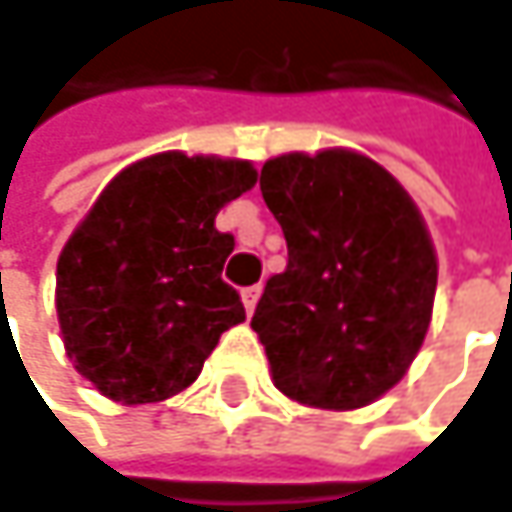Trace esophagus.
Returning a JSON list of instances; mask_svg holds the SVG:
<instances>
[{
    "instance_id": "esophagus-1",
    "label": "esophagus",
    "mask_w": 512,
    "mask_h": 512,
    "mask_svg": "<svg viewBox=\"0 0 512 512\" xmlns=\"http://www.w3.org/2000/svg\"><path fill=\"white\" fill-rule=\"evenodd\" d=\"M260 293H263V287H260V284H255V287H246V290H243V304H246V310H249V313H255Z\"/></svg>"
}]
</instances>
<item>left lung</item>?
<instances>
[{
    "mask_svg": "<svg viewBox=\"0 0 512 512\" xmlns=\"http://www.w3.org/2000/svg\"><path fill=\"white\" fill-rule=\"evenodd\" d=\"M287 269L266 281L252 328L284 395L354 410L401 381L431 322L437 257L404 187L375 161L328 149L263 163Z\"/></svg>",
    "mask_w": 512,
    "mask_h": 512,
    "instance_id": "8db88e82",
    "label": "left lung"
}]
</instances>
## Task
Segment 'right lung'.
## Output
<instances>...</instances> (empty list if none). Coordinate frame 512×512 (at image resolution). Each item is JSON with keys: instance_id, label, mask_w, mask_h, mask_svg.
<instances>
[{"instance_id": "obj_1", "label": "right lung", "mask_w": 512, "mask_h": 512, "mask_svg": "<svg viewBox=\"0 0 512 512\" xmlns=\"http://www.w3.org/2000/svg\"><path fill=\"white\" fill-rule=\"evenodd\" d=\"M255 181L249 161L163 152L102 190L61 252L55 296L67 354L99 393L125 404L181 393L246 319L222 281L234 237L213 219Z\"/></svg>"}]
</instances>
